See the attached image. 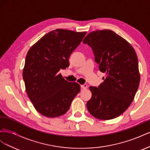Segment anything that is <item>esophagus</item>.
Returning <instances> with one entry per match:
<instances>
[{"instance_id": "1", "label": "esophagus", "mask_w": 150, "mask_h": 150, "mask_svg": "<svg viewBox=\"0 0 150 150\" xmlns=\"http://www.w3.org/2000/svg\"><path fill=\"white\" fill-rule=\"evenodd\" d=\"M81 88L83 89H86L88 88V84H83V85L81 86Z\"/></svg>"}]
</instances>
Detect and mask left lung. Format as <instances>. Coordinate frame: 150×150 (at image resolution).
Segmentation results:
<instances>
[{"label":"left lung","mask_w":150,"mask_h":150,"mask_svg":"<svg viewBox=\"0 0 150 150\" xmlns=\"http://www.w3.org/2000/svg\"><path fill=\"white\" fill-rule=\"evenodd\" d=\"M83 43L91 47L99 69L106 73L98 88L89 87L92 97L86 104L88 110L99 120L115 118L128 108L139 87L137 54L128 41L111 30L93 31Z\"/></svg>","instance_id":"8db88e82"}]
</instances>
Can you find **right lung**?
Returning a JSON list of instances; mask_svg holds the SVG:
<instances>
[{
    "mask_svg": "<svg viewBox=\"0 0 150 150\" xmlns=\"http://www.w3.org/2000/svg\"><path fill=\"white\" fill-rule=\"evenodd\" d=\"M86 32L57 29L49 32L27 54L22 72L25 91L35 110L49 117L64 115L80 91V85L69 83L58 72L69 65L71 53Z\"/></svg>",
    "mask_w": 150,
    "mask_h": 150,
    "instance_id": "right-lung-1",
    "label": "right lung"
}]
</instances>
